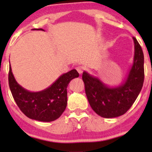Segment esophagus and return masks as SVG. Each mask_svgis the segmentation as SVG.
Returning <instances> with one entry per match:
<instances>
[{"instance_id":"obj_1","label":"esophagus","mask_w":152,"mask_h":152,"mask_svg":"<svg viewBox=\"0 0 152 152\" xmlns=\"http://www.w3.org/2000/svg\"><path fill=\"white\" fill-rule=\"evenodd\" d=\"M76 70H77L78 73L81 75L82 73H83V68L81 67V66H78V67L76 68Z\"/></svg>"}]
</instances>
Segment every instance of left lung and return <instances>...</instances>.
Returning a JSON list of instances; mask_svg holds the SVG:
<instances>
[{
	"instance_id": "left-lung-1",
	"label": "left lung",
	"mask_w": 152,
	"mask_h": 152,
	"mask_svg": "<svg viewBox=\"0 0 152 152\" xmlns=\"http://www.w3.org/2000/svg\"><path fill=\"white\" fill-rule=\"evenodd\" d=\"M134 56L127 78L121 85L110 87L83 71L82 79L91 107L104 118L121 116L130 109L142 90L144 80V53L136 38L133 37Z\"/></svg>"
}]
</instances>
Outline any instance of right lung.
I'll use <instances>...</instances> for the list:
<instances>
[{
	"instance_id": "add662e5",
	"label": "right lung",
	"mask_w": 152,
	"mask_h": 152,
	"mask_svg": "<svg viewBox=\"0 0 152 152\" xmlns=\"http://www.w3.org/2000/svg\"><path fill=\"white\" fill-rule=\"evenodd\" d=\"M35 30L43 31L42 28ZM78 76L77 71L73 69L59 76L46 89L31 92L17 83L10 65L8 83L15 103L27 117L40 121L49 122L60 117L65 111L67 105L66 88L71 80Z\"/></svg>"
}]
</instances>
